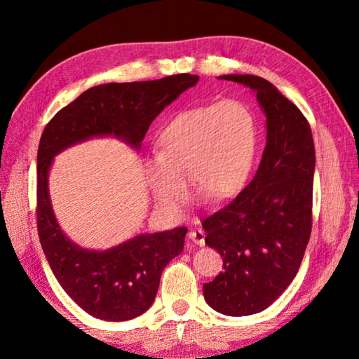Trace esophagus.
Here are the masks:
<instances>
[{
	"label": "esophagus",
	"mask_w": 359,
	"mask_h": 359,
	"mask_svg": "<svg viewBox=\"0 0 359 359\" xmlns=\"http://www.w3.org/2000/svg\"><path fill=\"white\" fill-rule=\"evenodd\" d=\"M204 231L201 228H191L188 231V239L196 245H204Z\"/></svg>",
	"instance_id": "1"
}]
</instances>
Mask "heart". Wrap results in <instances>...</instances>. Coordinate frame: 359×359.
<instances>
[{
    "label": "heart",
    "mask_w": 359,
    "mask_h": 359,
    "mask_svg": "<svg viewBox=\"0 0 359 359\" xmlns=\"http://www.w3.org/2000/svg\"><path fill=\"white\" fill-rule=\"evenodd\" d=\"M258 149L252 109L236 100L188 109L160 131L147 180L156 203L177 210L187 199V179L209 201H222L244 188Z\"/></svg>",
    "instance_id": "1"
}]
</instances>
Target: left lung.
<instances>
[{"label": "left lung", "mask_w": 359, "mask_h": 359, "mask_svg": "<svg viewBox=\"0 0 359 359\" xmlns=\"http://www.w3.org/2000/svg\"><path fill=\"white\" fill-rule=\"evenodd\" d=\"M250 88L266 115V147L257 174L226 208L203 220L205 244L223 271L203 285L204 299L228 317L264 311L293 282L312 231L315 147L311 126L276 85L226 74Z\"/></svg>", "instance_id": "8db88e82"}]
</instances>
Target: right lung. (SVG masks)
Masks as SVG:
<instances>
[{"label": "right lung", "mask_w": 359, "mask_h": 359, "mask_svg": "<svg viewBox=\"0 0 359 359\" xmlns=\"http://www.w3.org/2000/svg\"><path fill=\"white\" fill-rule=\"evenodd\" d=\"M198 76L175 74L158 81L102 83L63 107L46 126L38 150L39 241L58 283L79 307L106 321L133 320L149 311L161 272L184 250L187 228L141 233L106 250L76 244L60 226L48 191L53 160L93 137H115L141 150L151 121L196 85Z\"/></svg>", "instance_id": "right-lung-1"}]
</instances>
